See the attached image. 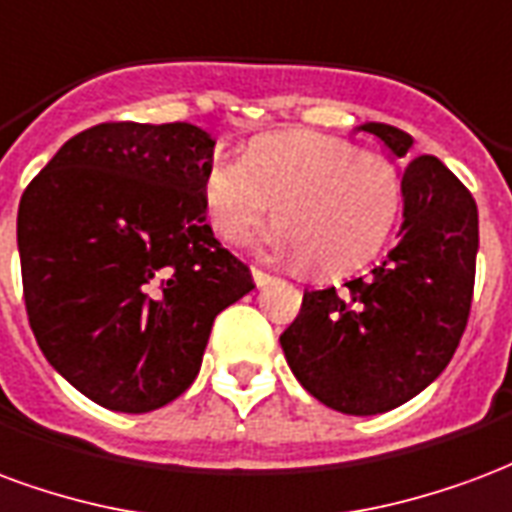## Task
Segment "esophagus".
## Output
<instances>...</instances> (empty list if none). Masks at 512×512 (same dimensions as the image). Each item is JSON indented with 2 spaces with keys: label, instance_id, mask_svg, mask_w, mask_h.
Here are the masks:
<instances>
[{
  "label": "esophagus",
  "instance_id": "1",
  "mask_svg": "<svg viewBox=\"0 0 512 512\" xmlns=\"http://www.w3.org/2000/svg\"><path fill=\"white\" fill-rule=\"evenodd\" d=\"M251 275H253V283H256V286H270V283L275 281V275H270V272L259 270V267H253Z\"/></svg>",
  "mask_w": 512,
  "mask_h": 512
}]
</instances>
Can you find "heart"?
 I'll return each mask as SVG.
<instances>
[{"label": "heart", "instance_id": "obj_1", "mask_svg": "<svg viewBox=\"0 0 512 512\" xmlns=\"http://www.w3.org/2000/svg\"><path fill=\"white\" fill-rule=\"evenodd\" d=\"M201 196L212 229L240 242L275 212L267 245L308 259L313 270L343 272L379 253L404 207L401 171L382 155L322 133L261 138L242 160L215 158Z\"/></svg>", "mask_w": 512, "mask_h": 512}]
</instances>
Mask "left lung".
Here are the masks:
<instances>
[{"instance_id":"left-lung-1","label":"left lung","mask_w":512,"mask_h":512,"mask_svg":"<svg viewBox=\"0 0 512 512\" xmlns=\"http://www.w3.org/2000/svg\"><path fill=\"white\" fill-rule=\"evenodd\" d=\"M395 158L414 138L365 122ZM477 259V204L434 155L404 169V223L374 270L335 292L302 294L281 335L286 363L308 393L343 414H382L423 393L464 335Z\"/></svg>"}]
</instances>
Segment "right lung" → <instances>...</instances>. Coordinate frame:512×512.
I'll return each mask as SVG.
<instances>
[{
  "label": "right lung",
  "instance_id": "obj_1",
  "mask_svg": "<svg viewBox=\"0 0 512 512\" xmlns=\"http://www.w3.org/2000/svg\"><path fill=\"white\" fill-rule=\"evenodd\" d=\"M212 149L188 122H103L65 141L21 196L37 346L111 412H152L185 393L215 316L253 289L207 223Z\"/></svg>",
  "mask_w": 512,
  "mask_h": 512
}]
</instances>
